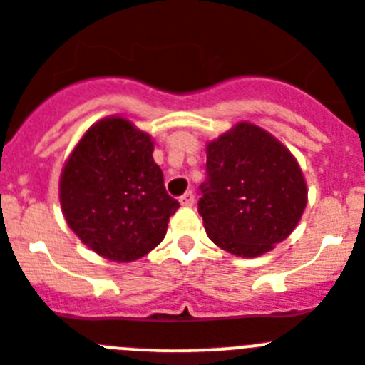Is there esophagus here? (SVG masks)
<instances>
[{
	"label": "esophagus",
	"instance_id": "1",
	"mask_svg": "<svg viewBox=\"0 0 365 365\" xmlns=\"http://www.w3.org/2000/svg\"><path fill=\"white\" fill-rule=\"evenodd\" d=\"M180 203H182L183 207H192L195 205V195L189 190V192H185L183 196H180Z\"/></svg>",
	"mask_w": 365,
	"mask_h": 365
}]
</instances>
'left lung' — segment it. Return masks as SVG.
I'll list each match as a JSON object with an SVG mask.
<instances>
[{
	"instance_id": "8db88e82",
	"label": "left lung",
	"mask_w": 365,
	"mask_h": 365,
	"mask_svg": "<svg viewBox=\"0 0 365 365\" xmlns=\"http://www.w3.org/2000/svg\"><path fill=\"white\" fill-rule=\"evenodd\" d=\"M198 212L209 238L244 258L287 238L307 205L294 156L267 130L242 121L207 145V180Z\"/></svg>"
}]
</instances>
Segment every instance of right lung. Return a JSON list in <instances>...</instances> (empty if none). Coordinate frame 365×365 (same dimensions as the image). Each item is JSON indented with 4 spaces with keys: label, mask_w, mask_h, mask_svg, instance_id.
<instances>
[{
    "label": "right lung",
    "mask_w": 365,
    "mask_h": 365,
    "mask_svg": "<svg viewBox=\"0 0 365 365\" xmlns=\"http://www.w3.org/2000/svg\"><path fill=\"white\" fill-rule=\"evenodd\" d=\"M154 142L120 116L83 134L65 162L60 203L68 227L100 256L134 262L165 238L180 207L153 160Z\"/></svg>",
    "instance_id": "right-lung-1"
}]
</instances>
